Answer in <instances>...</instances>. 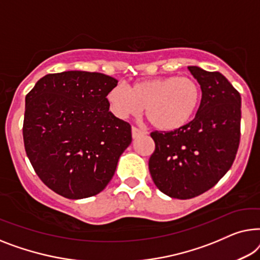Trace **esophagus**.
<instances>
[{
    "label": "esophagus",
    "mask_w": 260,
    "mask_h": 260,
    "mask_svg": "<svg viewBox=\"0 0 260 260\" xmlns=\"http://www.w3.org/2000/svg\"><path fill=\"white\" fill-rule=\"evenodd\" d=\"M146 134V132L141 131L140 128H137V127H132V138L133 139H137L140 137V135H144Z\"/></svg>",
    "instance_id": "esophagus-1"
}]
</instances>
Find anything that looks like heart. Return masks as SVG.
I'll use <instances>...</instances> for the list:
<instances>
[{
  "mask_svg": "<svg viewBox=\"0 0 260 260\" xmlns=\"http://www.w3.org/2000/svg\"><path fill=\"white\" fill-rule=\"evenodd\" d=\"M202 92L193 79L161 76L135 82L131 90L118 83L107 93L109 108L120 119L138 115L145 107L148 121L160 131L184 127L196 114Z\"/></svg>",
  "mask_w": 260,
  "mask_h": 260,
  "instance_id": "obj_1",
  "label": "heart"
}]
</instances>
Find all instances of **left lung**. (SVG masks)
Returning <instances> with one entry per match:
<instances>
[{"instance_id":"left-lung-1","label":"left lung","mask_w":260,"mask_h":260,"mask_svg":"<svg viewBox=\"0 0 260 260\" xmlns=\"http://www.w3.org/2000/svg\"><path fill=\"white\" fill-rule=\"evenodd\" d=\"M202 88L194 119L181 128L153 132L148 161L156 187L171 198L191 199L213 187L235 161L240 140L241 98L219 72L189 66Z\"/></svg>"}]
</instances>
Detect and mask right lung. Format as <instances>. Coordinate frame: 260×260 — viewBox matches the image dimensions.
Here are the masks:
<instances>
[{
    "mask_svg": "<svg viewBox=\"0 0 260 260\" xmlns=\"http://www.w3.org/2000/svg\"><path fill=\"white\" fill-rule=\"evenodd\" d=\"M115 85L101 73L68 71L43 76L25 96V153L43 184L64 198L100 193L131 145V125L109 112Z\"/></svg>",
    "mask_w": 260,
    "mask_h": 260,
    "instance_id": "right-lung-1",
    "label": "right lung"
}]
</instances>
